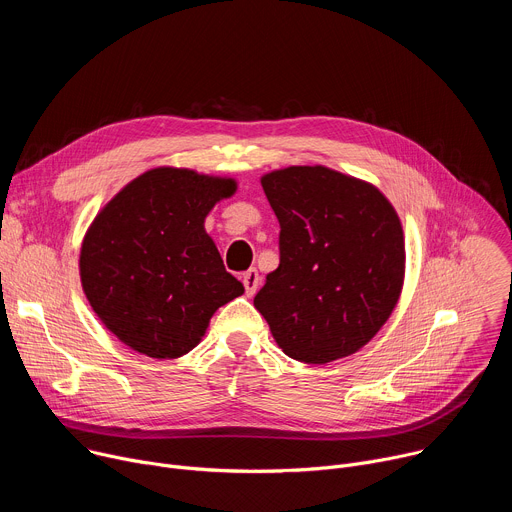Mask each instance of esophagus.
Returning a JSON list of instances; mask_svg holds the SVG:
<instances>
[{
    "mask_svg": "<svg viewBox=\"0 0 512 512\" xmlns=\"http://www.w3.org/2000/svg\"><path fill=\"white\" fill-rule=\"evenodd\" d=\"M243 285H245V291L247 296H255V291L259 287V271L257 269H249L243 273Z\"/></svg>",
    "mask_w": 512,
    "mask_h": 512,
    "instance_id": "34e87169",
    "label": "esophagus"
}]
</instances>
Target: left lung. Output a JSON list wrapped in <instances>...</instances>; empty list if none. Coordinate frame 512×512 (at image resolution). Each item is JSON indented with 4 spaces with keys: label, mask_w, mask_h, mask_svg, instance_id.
<instances>
[{
    "label": "left lung",
    "mask_w": 512,
    "mask_h": 512,
    "mask_svg": "<svg viewBox=\"0 0 512 512\" xmlns=\"http://www.w3.org/2000/svg\"><path fill=\"white\" fill-rule=\"evenodd\" d=\"M277 216L279 267L253 304L291 358L326 364L354 354L393 314L405 237L387 196L326 166L261 176Z\"/></svg>",
    "instance_id": "8db88e82"
}]
</instances>
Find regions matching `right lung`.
Here are the masks:
<instances>
[{
	"label": "right lung",
	"instance_id": "add662e5",
	"mask_svg": "<svg viewBox=\"0 0 512 512\" xmlns=\"http://www.w3.org/2000/svg\"><path fill=\"white\" fill-rule=\"evenodd\" d=\"M235 192V178L160 166L99 210L81 245V283L125 346L158 360L184 356L212 314L243 296L204 229L214 204Z\"/></svg>",
	"mask_w": 512,
	"mask_h": 512
}]
</instances>
